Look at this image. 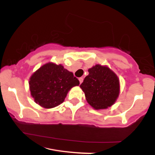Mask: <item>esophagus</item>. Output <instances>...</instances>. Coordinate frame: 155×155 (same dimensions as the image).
<instances>
[{
    "mask_svg": "<svg viewBox=\"0 0 155 155\" xmlns=\"http://www.w3.org/2000/svg\"><path fill=\"white\" fill-rule=\"evenodd\" d=\"M79 80L80 84H81V83H82V81H83V78L82 77H80L79 79Z\"/></svg>",
    "mask_w": 155,
    "mask_h": 155,
    "instance_id": "1",
    "label": "esophagus"
}]
</instances>
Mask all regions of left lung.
I'll list each match as a JSON object with an SVG mask.
<instances>
[{"label": "left lung", "instance_id": "left-lung-1", "mask_svg": "<svg viewBox=\"0 0 155 155\" xmlns=\"http://www.w3.org/2000/svg\"><path fill=\"white\" fill-rule=\"evenodd\" d=\"M80 85L87 101L95 109L107 108L115 103L120 93V81L108 67L96 65Z\"/></svg>", "mask_w": 155, "mask_h": 155}]
</instances>
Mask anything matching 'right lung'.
I'll return each mask as SVG.
<instances>
[{"label":"right lung","mask_w":155,"mask_h":155,"mask_svg":"<svg viewBox=\"0 0 155 155\" xmlns=\"http://www.w3.org/2000/svg\"><path fill=\"white\" fill-rule=\"evenodd\" d=\"M79 81L61 65L49 63L31 76L29 81L32 97L37 104L46 108H54L65 100L68 92L78 86Z\"/></svg>","instance_id":"add662e5"}]
</instances>
